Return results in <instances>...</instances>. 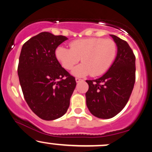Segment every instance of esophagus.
Returning a JSON list of instances; mask_svg holds the SVG:
<instances>
[{
	"instance_id": "obj_1",
	"label": "esophagus",
	"mask_w": 152,
	"mask_h": 152,
	"mask_svg": "<svg viewBox=\"0 0 152 152\" xmlns=\"http://www.w3.org/2000/svg\"><path fill=\"white\" fill-rule=\"evenodd\" d=\"M75 81H76L77 83H78V82H80L82 81V80L80 79V78H75Z\"/></svg>"
}]
</instances>
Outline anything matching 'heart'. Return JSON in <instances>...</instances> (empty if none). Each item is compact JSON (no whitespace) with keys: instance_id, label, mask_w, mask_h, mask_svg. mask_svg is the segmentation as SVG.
Instances as JSON below:
<instances>
[{"instance_id":"1","label":"heart","mask_w":152,"mask_h":152,"mask_svg":"<svg viewBox=\"0 0 152 152\" xmlns=\"http://www.w3.org/2000/svg\"><path fill=\"white\" fill-rule=\"evenodd\" d=\"M70 48L59 46L55 50L57 61L66 70H71L81 58L82 63L73 69L76 77H96L104 74L112 65L117 53V46L110 39L87 38L73 41Z\"/></svg>"}]
</instances>
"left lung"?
Wrapping results in <instances>:
<instances>
[{"label":"left lung","instance_id":"1","mask_svg":"<svg viewBox=\"0 0 152 152\" xmlns=\"http://www.w3.org/2000/svg\"><path fill=\"white\" fill-rule=\"evenodd\" d=\"M118 47L113 63L102 77L86 80L89 89L86 103L93 115L111 118L128 103L135 82V56L127 42L110 34Z\"/></svg>","mask_w":152,"mask_h":152}]
</instances>
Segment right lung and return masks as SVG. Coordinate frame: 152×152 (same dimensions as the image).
I'll return each instance as SVG.
<instances>
[{
	"instance_id": "add662e5",
	"label": "right lung",
	"mask_w": 152,
	"mask_h": 152,
	"mask_svg": "<svg viewBox=\"0 0 152 152\" xmlns=\"http://www.w3.org/2000/svg\"><path fill=\"white\" fill-rule=\"evenodd\" d=\"M66 37L44 31L22 46L18 74L22 92L31 110L40 118L53 121L66 113L76 81L55 56Z\"/></svg>"
}]
</instances>
